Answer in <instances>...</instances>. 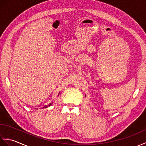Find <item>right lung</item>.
Returning a JSON list of instances; mask_svg holds the SVG:
<instances>
[{"mask_svg": "<svg viewBox=\"0 0 146 146\" xmlns=\"http://www.w3.org/2000/svg\"><path fill=\"white\" fill-rule=\"evenodd\" d=\"M51 104H49V105H47V106H46V105H45V106H44V107H43V108H47L48 107H49V106H50V105H51Z\"/></svg>", "mask_w": 146, "mask_h": 146, "instance_id": "add662e5", "label": "right lung"}]
</instances>
